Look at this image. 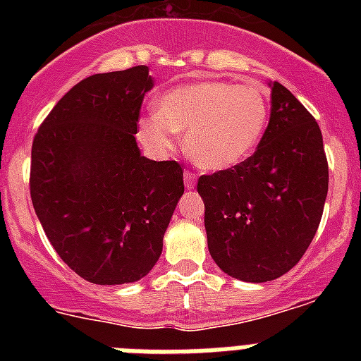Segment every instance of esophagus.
I'll list each match as a JSON object with an SVG mask.
<instances>
[{
	"mask_svg": "<svg viewBox=\"0 0 361 361\" xmlns=\"http://www.w3.org/2000/svg\"><path fill=\"white\" fill-rule=\"evenodd\" d=\"M184 184H186L188 190H193L197 184V175L191 173V171H184Z\"/></svg>",
	"mask_w": 361,
	"mask_h": 361,
	"instance_id": "1",
	"label": "esophagus"
}]
</instances>
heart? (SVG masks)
Here are the masks:
<instances>
[{"label": "heart", "instance_id": "b5f03b06", "mask_svg": "<svg viewBox=\"0 0 361 361\" xmlns=\"http://www.w3.org/2000/svg\"><path fill=\"white\" fill-rule=\"evenodd\" d=\"M269 97L258 85L206 79L164 92L157 114L137 124L139 139L153 152L175 145L173 132H186V149L209 171L235 168L257 152L269 124Z\"/></svg>", "mask_w": 361, "mask_h": 361}]
</instances>
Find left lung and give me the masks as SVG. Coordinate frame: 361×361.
Returning <instances> with one entry per match:
<instances>
[{"mask_svg": "<svg viewBox=\"0 0 361 361\" xmlns=\"http://www.w3.org/2000/svg\"><path fill=\"white\" fill-rule=\"evenodd\" d=\"M257 152L229 170L202 175L208 250L244 282H269L298 264L311 244L329 188L324 139L314 117L280 82Z\"/></svg>", "mask_w": 361, "mask_h": 361, "instance_id": "1", "label": "left lung"}]
</instances>
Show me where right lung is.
<instances>
[{
    "instance_id": "obj_1",
    "label": "right lung",
    "mask_w": 361,
    "mask_h": 361,
    "mask_svg": "<svg viewBox=\"0 0 361 361\" xmlns=\"http://www.w3.org/2000/svg\"><path fill=\"white\" fill-rule=\"evenodd\" d=\"M148 66L95 73L66 92L32 142L30 197L50 244L99 286L141 280L184 193L175 161L141 155L135 133Z\"/></svg>"
}]
</instances>
